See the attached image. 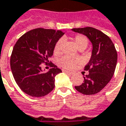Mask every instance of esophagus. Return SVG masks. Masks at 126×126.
Segmentation results:
<instances>
[{
  "mask_svg": "<svg viewBox=\"0 0 126 126\" xmlns=\"http://www.w3.org/2000/svg\"><path fill=\"white\" fill-rule=\"evenodd\" d=\"M62 71L63 72H65V73H67V74H69V75H72L73 74V72H70V71H67L66 70H62Z\"/></svg>",
  "mask_w": 126,
  "mask_h": 126,
  "instance_id": "esophagus-1",
  "label": "esophagus"
}]
</instances>
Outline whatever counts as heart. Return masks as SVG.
I'll list each match as a JSON object with an SVG mask.
<instances>
[{
    "instance_id": "obj_1",
    "label": "heart",
    "mask_w": 126,
    "mask_h": 126,
    "mask_svg": "<svg viewBox=\"0 0 126 126\" xmlns=\"http://www.w3.org/2000/svg\"><path fill=\"white\" fill-rule=\"evenodd\" d=\"M74 40L76 43L77 46L78 47L79 49H84L87 47L89 40L87 37L83 35H76L74 37ZM62 45H63V40L60 39L56 43L54 49V54L58 55L61 54L62 51ZM79 63V60L77 59H74L71 58L68 56H64L62 58L59 59V63L61 67L67 69H72L73 67L75 66V65Z\"/></svg>"
}]
</instances>
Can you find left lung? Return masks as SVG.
<instances>
[{
    "label": "left lung",
    "mask_w": 126,
    "mask_h": 126,
    "mask_svg": "<svg viewBox=\"0 0 126 126\" xmlns=\"http://www.w3.org/2000/svg\"><path fill=\"white\" fill-rule=\"evenodd\" d=\"M73 31L81 33L93 45L92 55L84 70V82L75 88L84 95H93L100 92L114 75L117 63V52L111 40L102 31L92 27L72 28Z\"/></svg>",
    "instance_id": "obj_1"
}]
</instances>
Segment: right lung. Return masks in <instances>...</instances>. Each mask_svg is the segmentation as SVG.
<instances>
[{"instance_id": "right-lung-1", "label": "right lung", "mask_w": 126, "mask_h": 126, "mask_svg": "<svg viewBox=\"0 0 126 126\" xmlns=\"http://www.w3.org/2000/svg\"><path fill=\"white\" fill-rule=\"evenodd\" d=\"M64 33L54 29H33L19 38L12 52L10 67L15 80L24 93L33 97H43L54 89L55 77L61 70L49 58L54 46ZM52 67L47 73L41 70V64Z\"/></svg>"}]
</instances>
